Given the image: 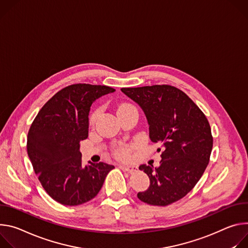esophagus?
Returning <instances> with one entry per match:
<instances>
[{
    "label": "esophagus",
    "mask_w": 248,
    "mask_h": 248,
    "mask_svg": "<svg viewBox=\"0 0 248 248\" xmlns=\"http://www.w3.org/2000/svg\"><path fill=\"white\" fill-rule=\"evenodd\" d=\"M119 168H120V170H122L124 171H128V172L136 171V168L132 167V166H125V164H120Z\"/></svg>",
    "instance_id": "34e87169"
}]
</instances>
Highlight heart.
<instances>
[{
  "label": "heart",
  "mask_w": 248,
  "mask_h": 248,
  "mask_svg": "<svg viewBox=\"0 0 248 248\" xmlns=\"http://www.w3.org/2000/svg\"><path fill=\"white\" fill-rule=\"evenodd\" d=\"M127 107H134L133 105L131 104H124V105H121L119 107V110L121 109H124V108H127ZM118 110V111H119ZM98 115H99V111L97 110V111H95L92 116H91V119H90V123L93 125L95 123V121L97 120L98 118ZM129 154H130V148L129 147H123L121 149H119L117 152H116V155L119 157V158H123V159H126L129 157Z\"/></svg>",
  "instance_id": "1"
}]
</instances>
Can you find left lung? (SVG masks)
Here are the masks:
<instances>
[{
  "label": "left lung",
  "instance_id": "8db88e82",
  "mask_svg": "<svg viewBox=\"0 0 248 248\" xmlns=\"http://www.w3.org/2000/svg\"><path fill=\"white\" fill-rule=\"evenodd\" d=\"M121 91L143 109L151 141L162 147L158 168L139 167L148 174L150 187L137 196L154 206L172 204L193 189L208 166L213 148L210 124L193 100L175 87L155 85Z\"/></svg>",
  "mask_w": 248,
  "mask_h": 248
}]
</instances>
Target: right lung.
<instances>
[{
	"mask_svg": "<svg viewBox=\"0 0 248 248\" xmlns=\"http://www.w3.org/2000/svg\"><path fill=\"white\" fill-rule=\"evenodd\" d=\"M106 86L76 84L54 94L40 109L27 135V154L47 194L66 206L94 198L108 172L105 162L81 164L79 142L89 136L93 101L114 93Z\"/></svg>",
	"mask_w": 248,
	"mask_h": 248,
	"instance_id": "obj_1",
	"label": "right lung"
}]
</instances>
